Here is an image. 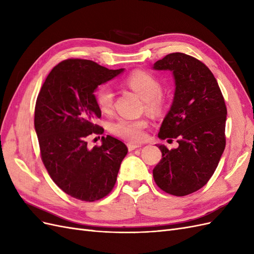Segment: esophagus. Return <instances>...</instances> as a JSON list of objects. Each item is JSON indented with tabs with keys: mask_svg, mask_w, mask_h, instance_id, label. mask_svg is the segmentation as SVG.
<instances>
[{
	"mask_svg": "<svg viewBox=\"0 0 254 254\" xmlns=\"http://www.w3.org/2000/svg\"><path fill=\"white\" fill-rule=\"evenodd\" d=\"M127 147H128V150H129V151H132V150H134V149H136V148H140L141 145L134 144V143H128V144H127Z\"/></svg>",
	"mask_w": 254,
	"mask_h": 254,
	"instance_id": "34e87169",
	"label": "esophagus"
}]
</instances>
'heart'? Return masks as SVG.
<instances>
[{
  "label": "heart",
  "instance_id": "heart-1",
  "mask_svg": "<svg viewBox=\"0 0 254 254\" xmlns=\"http://www.w3.org/2000/svg\"><path fill=\"white\" fill-rule=\"evenodd\" d=\"M125 84L144 99L145 107L149 111L157 112L160 110L162 106V98L160 96L162 86L155 76L148 72L135 71L125 78ZM95 101L101 111H110L114 102L113 90L107 84L101 86L95 92ZM147 125L148 123L145 119L122 118L112 123L110 130L123 139L139 142L143 140V129Z\"/></svg>",
  "mask_w": 254,
  "mask_h": 254
}]
</instances>
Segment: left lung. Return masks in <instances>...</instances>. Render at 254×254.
Listing matches in <instances>:
<instances>
[{"mask_svg":"<svg viewBox=\"0 0 254 254\" xmlns=\"http://www.w3.org/2000/svg\"><path fill=\"white\" fill-rule=\"evenodd\" d=\"M153 68L173 72L176 86L158 136L179 143L171 150L158 145L162 159L153 168V179L165 193L186 196L205 186L225 150V99L210 68L187 54H168Z\"/></svg>","mask_w":254,"mask_h":254,"instance_id":"left-lung-1","label":"left lung"}]
</instances>
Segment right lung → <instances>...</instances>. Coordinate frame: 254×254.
<instances>
[{
    "label": "right lung",
    "instance_id": "right-lung-1",
    "mask_svg": "<svg viewBox=\"0 0 254 254\" xmlns=\"http://www.w3.org/2000/svg\"><path fill=\"white\" fill-rule=\"evenodd\" d=\"M87 59L58 64L42 84L35 107V129L42 162L64 193L82 201H95L112 190L127 146L111 135L89 148L91 134H102L95 124L102 111L94 91L121 74Z\"/></svg>",
    "mask_w": 254,
    "mask_h": 254
}]
</instances>
